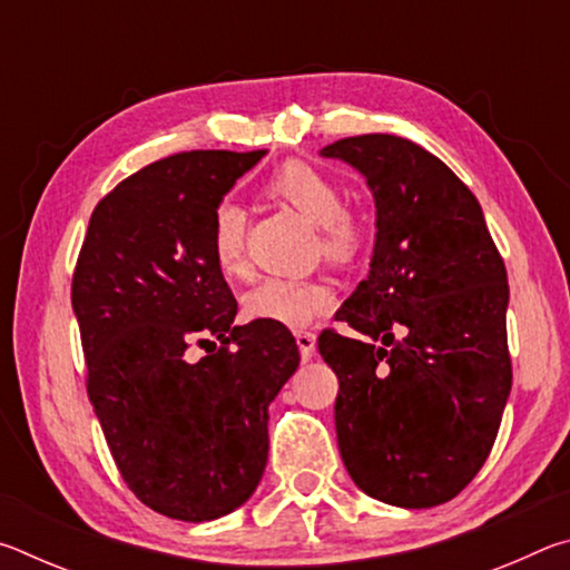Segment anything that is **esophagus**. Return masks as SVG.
<instances>
[{"mask_svg":"<svg viewBox=\"0 0 570 570\" xmlns=\"http://www.w3.org/2000/svg\"><path fill=\"white\" fill-rule=\"evenodd\" d=\"M296 344H298V352H302V360L308 362L316 352V334L314 332H296Z\"/></svg>","mask_w":570,"mask_h":570,"instance_id":"obj_1","label":"esophagus"}]
</instances>
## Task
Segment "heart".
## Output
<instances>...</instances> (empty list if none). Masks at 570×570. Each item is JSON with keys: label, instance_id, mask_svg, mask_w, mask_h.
<instances>
[{"label": "heart", "instance_id": "obj_1", "mask_svg": "<svg viewBox=\"0 0 570 570\" xmlns=\"http://www.w3.org/2000/svg\"><path fill=\"white\" fill-rule=\"evenodd\" d=\"M264 190L316 226L320 250L330 264L350 266L362 254L366 226L360 214L344 206L342 186L332 173L304 160H288L268 178ZM208 246L220 276H246V214L230 200L218 204L210 216ZM332 304V286L320 278H266L244 296V314L254 322L302 330L330 312Z\"/></svg>", "mask_w": 570, "mask_h": 570}]
</instances>
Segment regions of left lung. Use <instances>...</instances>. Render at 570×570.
Here are the masks:
<instances>
[{"label":"left lung","instance_id":"obj_1","mask_svg":"<svg viewBox=\"0 0 570 570\" xmlns=\"http://www.w3.org/2000/svg\"><path fill=\"white\" fill-rule=\"evenodd\" d=\"M322 156L377 204L370 276L336 312L364 340L320 334L342 460L382 503L442 505L485 465L513 384L503 256L472 190L417 142L370 132Z\"/></svg>","mask_w":570,"mask_h":570}]
</instances>
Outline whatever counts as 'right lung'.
<instances>
[{"label": "right lung", "mask_w": 570, "mask_h": 570, "mask_svg": "<svg viewBox=\"0 0 570 570\" xmlns=\"http://www.w3.org/2000/svg\"><path fill=\"white\" fill-rule=\"evenodd\" d=\"M264 150H190L120 180L90 216L72 274L88 397L135 498L200 523L264 475L268 404L298 366L286 326H234L208 246L220 198ZM207 356L190 363L187 350Z\"/></svg>", "instance_id": "1"}]
</instances>
